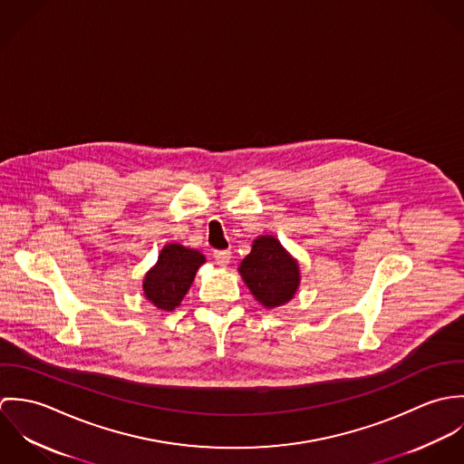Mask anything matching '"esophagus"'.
Returning a JSON list of instances; mask_svg holds the SVG:
<instances>
[{
  "mask_svg": "<svg viewBox=\"0 0 464 464\" xmlns=\"http://www.w3.org/2000/svg\"><path fill=\"white\" fill-rule=\"evenodd\" d=\"M230 250H216L214 252V259L219 266H227L230 263Z\"/></svg>",
  "mask_w": 464,
  "mask_h": 464,
  "instance_id": "obj_1",
  "label": "esophagus"
}]
</instances>
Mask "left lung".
<instances>
[{
    "mask_svg": "<svg viewBox=\"0 0 464 464\" xmlns=\"http://www.w3.org/2000/svg\"><path fill=\"white\" fill-rule=\"evenodd\" d=\"M239 273L265 307L284 305L300 284L296 261L271 236H261L254 241L252 252L239 266Z\"/></svg>",
    "mask_w": 464,
    "mask_h": 464,
    "instance_id": "1",
    "label": "left lung"
}]
</instances>
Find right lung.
Returning <instances> with one entry per match:
<instances>
[{"instance_id":"1","label":"right lung","mask_w":464,"mask_h":464,"mask_svg":"<svg viewBox=\"0 0 464 464\" xmlns=\"http://www.w3.org/2000/svg\"><path fill=\"white\" fill-rule=\"evenodd\" d=\"M205 263V257L182 245H168L144 276L146 298L164 311H173L180 305L184 295L193 284L197 269Z\"/></svg>"}]
</instances>
